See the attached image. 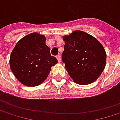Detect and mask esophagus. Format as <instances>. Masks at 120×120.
<instances>
[{"label": "esophagus", "instance_id": "obj_1", "mask_svg": "<svg viewBox=\"0 0 120 120\" xmlns=\"http://www.w3.org/2000/svg\"><path fill=\"white\" fill-rule=\"evenodd\" d=\"M56 58H57V59H58V61L60 62H61V56H60V55H58L57 56H56Z\"/></svg>", "mask_w": 120, "mask_h": 120}]
</instances>
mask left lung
<instances>
[{
	"instance_id": "obj_1",
	"label": "left lung",
	"mask_w": 120,
	"mask_h": 120,
	"mask_svg": "<svg viewBox=\"0 0 120 120\" xmlns=\"http://www.w3.org/2000/svg\"><path fill=\"white\" fill-rule=\"evenodd\" d=\"M62 60L73 81L80 85L95 81L104 71L106 53L94 37L80 30L63 37Z\"/></svg>"
}]
</instances>
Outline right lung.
Segmentation results:
<instances>
[{
  "instance_id": "1",
  "label": "right lung",
  "mask_w": 120,
  "mask_h": 120,
  "mask_svg": "<svg viewBox=\"0 0 120 120\" xmlns=\"http://www.w3.org/2000/svg\"><path fill=\"white\" fill-rule=\"evenodd\" d=\"M46 38L36 33L22 38L13 49L10 60V68L16 78L27 86L43 83L58 60L52 56L45 44Z\"/></svg>"
}]
</instances>
